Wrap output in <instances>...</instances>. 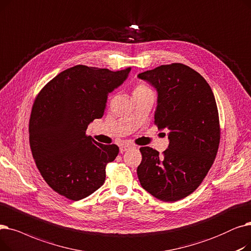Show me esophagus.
Listing matches in <instances>:
<instances>
[{
  "instance_id": "34e87169",
  "label": "esophagus",
  "mask_w": 251,
  "mask_h": 251,
  "mask_svg": "<svg viewBox=\"0 0 251 251\" xmlns=\"http://www.w3.org/2000/svg\"><path fill=\"white\" fill-rule=\"evenodd\" d=\"M134 146L133 145H130V144H123L122 146H121V148H119V150H121V152L123 153V152H125V151H126V150H128V149H130V148H133Z\"/></svg>"
}]
</instances>
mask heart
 I'll use <instances>...</instances> for the list:
<instances>
[{"instance_id": "obj_1", "label": "heart", "mask_w": 251, "mask_h": 251, "mask_svg": "<svg viewBox=\"0 0 251 251\" xmlns=\"http://www.w3.org/2000/svg\"><path fill=\"white\" fill-rule=\"evenodd\" d=\"M153 94V91L147 86L145 83L143 82H139L135 86L134 90H133V96H136V95H141V94Z\"/></svg>"}]
</instances>
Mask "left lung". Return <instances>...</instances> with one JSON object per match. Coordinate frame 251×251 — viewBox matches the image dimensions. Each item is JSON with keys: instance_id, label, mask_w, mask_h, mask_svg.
<instances>
[{"instance_id": "8db88e82", "label": "left lung", "mask_w": 251, "mask_h": 251, "mask_svg": "<svg viewBox=\"0 0 251 251\" xmlns=\"http://www.w3.org/2000/svg\"><path fill=\"white\" fill-rule=\"evenodd\" d=\"M158 92L154 124L168 129L169 148L141 147L142 187L159 200H181L199 187L216 159L221 140L219 110L205 78L182 63L160 65L138 75Z\"/></svg>"}]
</instances>
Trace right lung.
I'll return each instance as SVG.
<instances>
[{
    "mask_svg": "<svg viewBox=\"0 0 251 251\" xmlns=\"http://www.w3.org/2000/svg\"><path fill=\"white\" fill-rule=\"evenodd\" d=\"M130 67L119 71L75 65L56 75L34 99L28 126L32 157L46 183L69 200H80L105 181L106 165L119 152L86 134L103 116L108 94Z\"/></svg>",
    "mask_w": 251,
    "mask_h": 251,
    "instance_id": "obj_1",
    "label": "right lung"
}]
</instances>
